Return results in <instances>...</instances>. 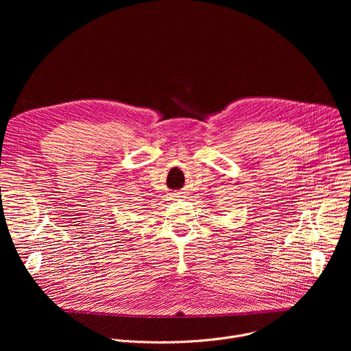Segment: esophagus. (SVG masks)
Returning <instances> with one entry per match:
<instances>
[{
  "mask_svg": "<svg viewBox=\"0 0 351 351\" xmlns=\"http://www.w3.org/2000/svg\"><path fill=\"white\" fill-rule=\"evenodd\" d=\"M169 195H171L172 199H182V198L184 197V193H182V191H173V193H171Z\"/></svg>",
  "mask_w": 351,
  "mask_h": 351,
  "instance_id": "1",
  "label": "esophagus"
}]
</instances>
